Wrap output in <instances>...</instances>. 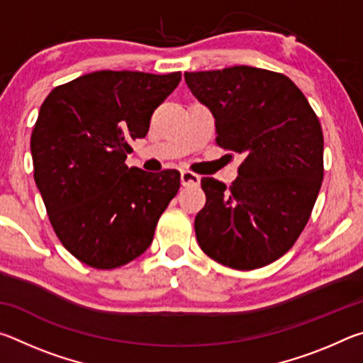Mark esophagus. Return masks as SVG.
I'll use <instances>...</instances> for the list:
<instances>
[{
    "instance_id": "34e87169",
    "label": "esophagus",
    "mask_w": 363,
    "mask_h": 363,
    "mask_svg": "<svg viewBox=\"0 0 363 363\" xmlns=\"http://www.w3.org/2000/svg\"><path fill=\"white\" fill-rule=\"evenodd\" d=\"M181 184L184 187H195L200 184V176L192 171H181Z\"/></svg>"
}]
</instances>
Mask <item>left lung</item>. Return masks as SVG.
Wrapping results in <instances>:
<instances>
[{
    "label": "left lung",
    "mask_w": 363,
    "mask_h": 363,
    "mask_svg": "<svg viewBox=\"0 0 363 363\" xmlns=\"http://www.w3.org/2000/svg\"><path fill=\"white\" fill-rule=\"evenodd\" d=\"M186 83L216 123V143L242 153L227 187L203 177L195 218L200 248L219 264L251 270L277 261L309 220L323 179L322 126L290 78L248 65L186 72Z\"/></svg>",
    "instance_id": "obj_1"
}]
</instances>
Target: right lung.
<instances>
[{"label": "right lung", "mask_w": 363, "mask_h": 363, "mask_svg": "<svg viewBox=\"0 0 363 363\" xmlns=\"http://www.w3.org/2000/svg\"><path fill=\"white\" fill-rule=\"evenodd\" d=\"M179 82L181 72L99 70L57 86L41 104L30 139L36 187L59 240L91 267L143 255L179 190V171L125 164L131 140L147 136L152 113Z\"/></svg>", "instance_id": "obj_1"}]
</instances>
